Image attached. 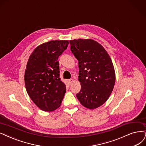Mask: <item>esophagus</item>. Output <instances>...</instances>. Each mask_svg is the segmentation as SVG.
<instances>
[{"mask_svg":"<svg viewBox=\"0 0 146 146\" xmlns=\"http://www.w3.org/2000/svg\"><path fill=\"white\" fill-rule=\"evenodd\" d=\"M73 82V79H70L68 80V83H69L70 85H71V84H72Z\"/></svg>","mask_w":146,"mask_h":146,"instance_id":"esophagus-1","label":"esophagus"}]
</instances>
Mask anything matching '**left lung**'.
Segmentation results:
<instances>
[{
  "mask_svg": "<svg viewBox=\"0 0 146 146\" xmlns=\"http://www.w3.org/2000/svg\"><path fill=\"white\" fill-rule=\"evenodd\" d=\"M70 49L79 64L81 89L76 94L84 107L94 110L105 104L114 88L115 73L109 54L91 39L70 40Z\"/></svg>",
  "mask_w": 146,
  "mask_h": 146,
  "instance_id": "left-lung-1",
  "label": "left lung"
}]
</instances>
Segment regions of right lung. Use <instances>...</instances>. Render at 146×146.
Listing matches in <instances>:
<instances>
[{
    "label": "right lung",
    "instance_id": "add662e5",
    "mask_svg": "<svg viewBox=\"0 0 146 146\" xmlns=\"http://www.w3.org/2000/svg\"><path fill=\"white\" fill-rule=\"evenodd\" d=\"M68 44V40L42 43L29 58L25 73L26 91L42 111L51 112L58 109L66 92V86L59 78L58 58Z\"/></svg>",
    "mask_w": 146,
    "mask_h": 146
}]
</instances>
